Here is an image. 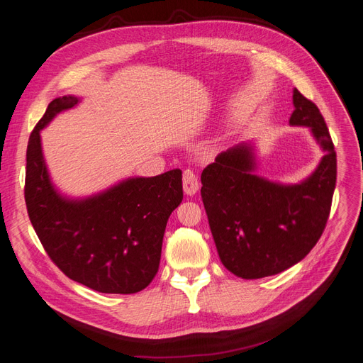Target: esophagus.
Listing matches in <instances>:
<instances>
[{
  "mask_svg": "<svg viewBox=\"0 0 363 363\" xmlns=\"http://www.w3.org/2000/svg\"><path fill=\"white\" fill-rule=\"evenodd\" d=\"M183 189L186 195H195L199 189L198 176L192 169H186L183 172Z\"/></svg>",
  "mask_w": 363,
  "mask_h": 363,
  "instance_id": "esophagus-1",
  "label": "esophagus"
}]
</instances>
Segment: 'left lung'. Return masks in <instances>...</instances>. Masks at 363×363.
<instances>
[{
    "label": "left lung",
    "mask_w": 363,
    "mask_h": 363,
    "mask_svg": "<svg viewBox=\"0 0 363 363\" xmlns=\"http://www.w3.org/2000/svg\"><path fill=\"white\" fill-rule=\"evenodd\" d=\"M291 125L308 126L325 150L299 184L257 177L250 144L217 155L201 174V196L217 253L228 271L253 280L279 274L306 257L322 237L337 183V153L320 110L294 89Z\"/></svg>",
    "instance_id": "left-lung-1"
}]
</instances>
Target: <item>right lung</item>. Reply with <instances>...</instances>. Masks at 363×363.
Instances as JSON below:
<instances>
[{
	"label": "right lung",
	"mask_w": 363,
	"mask_h": 363,
	"mask_svg": "<svg viewBox=\"0 0 363 363\" xmlns=\"http://www.w3.org/2000/svg\"><path fill=\"white\" fill-rule=\"evenodd\" d=\"M77 103L71 95L53 99L30 135L28 216L52 262L68 279L101 294H137L159 269L168 217L183 199L182 171L128 179L86 199L64 198L49 179L40 131Z\"/></svg>",
	"instance_id": "right-lung-1"
}]
</instances>
